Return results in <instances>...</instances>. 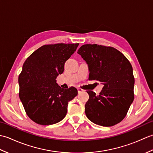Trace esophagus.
<instances>
[{"instance_id": "34e87169", "label": "esophagus", "mask_w": 153, "mask_h": 153, "mask_svg": "<svg viewBox=\"0 0 153 153\" xmlns=\"http://www.w3.org/2000/svg\"><path fill=\"white\" fill-rule=\"evenodd\" d=\"M77 91H78V93H81V92H82V91H83V90L82 89H81V88H77Z\"/></svg>"}]
</instances>
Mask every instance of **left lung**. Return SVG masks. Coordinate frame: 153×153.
Listing matches in <instances>:
<instances>
[{"label": "left lung", "mask_w": 153, "mask_h": 153, "mask_svg": "<svg viewBox=\"0 0 153 153\" xmlns=\"http://www.w3.org/2000/svg\"><path fill=\"white\" fill-rule=\"evenodd\" d=\"M77 53L88 64L89 80L103 84L99 95L87 91L89 99L85 105L90 121L102 126H112L122 121L134 101L135 79L133 68L124 55L115 48L86 44Z\"/></svg>", "instance_id": "left-lung-1"}]
</instances>
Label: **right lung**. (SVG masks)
Listing matches in <instances>:
<instances>
[{
	"label": "right lung",
	"mask_w": 153,
	"mask_h": 153,
	"mask_svg": "<svg viewBox=\"0 0 153 153\" xmlns=\"http://www.w3.org/2000/svg\"><path fill=\"white\" fill-rule=\"evenodd\" d=\"M79 43L45 45L34 51L23 65L19 75V97L27 115L40 125L60 122L68 104L77 95L74 87L62 89L56 79L62 74L64 63Z\"/></svg>",
	"instance_id": "right-lung-1"
}]
</instances>
